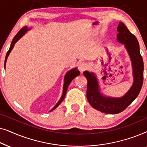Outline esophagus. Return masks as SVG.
I'll use <instances>...</instances> for the list:
<instances>
[{
	"label": "esophagus",
	"instance_id": "1",
	"mask_svg": "<svg viewBox=\"0 0 147 147\" xmlns=\"http://www.w3.org/2000/svg\"><path fill=\"white\" fill-rule=\"evenodd\" d=\"M88 67V65L86 64V63H81L79 65V66H78V69H79V70L81 72H83L84 70H86V69H87Z\"/></svg>",
	"mask_w": 147,
	"mask_h": 147
}]
</instances>
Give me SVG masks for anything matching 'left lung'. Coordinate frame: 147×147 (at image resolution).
I'll return each mask as SVG.
<instances>
[{
    "label": "left lung",
    "mask_w": 147,
    "mask_h": 147,
    "mask_svg": "<svg viewBox=\"0 0 147 147\" xmlns=\"http://www.w3.org/2000/svg\"><path fill=\"white\" fill-rule=\"evenodd\" d=\"M117 31V41L124 45L132 63L133 83L128 91L123 96L118 98L104 95L96 74L84 71L88 80L86 95L88 102L94 108L106 114H118L125 110L137 97L143 83L144 63L138 40L122 22L118 24Z\"/></svg>",
    "instance_id": "left-lung-1"
}]
</instances>
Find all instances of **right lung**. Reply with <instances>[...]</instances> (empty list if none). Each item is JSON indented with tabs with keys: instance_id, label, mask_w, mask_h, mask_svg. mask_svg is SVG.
Wrapping results in <instances>:
<instances>
[{
	"instance_id": "obj_1",
	"label": "right lung",
	"mask_w": 147,
	"mask_h": 147,
	"mask_svg": "<svg viewBox=\"0 0 147 147\" xmlns=\"http://www.w3.org/2000/svg\"><path fill=\"white\" fill-rule=\"evenodd\" d=\"M31 28H28L27 26H25V27L22 28V29L20 30L19 32H18V33L17 34V35L15 36V37L13 38V41H12L11 43V45H10V48H9V51H7V55H6V57H5V69L6 63H7V58H8V57H9V54L11 52L12 49H13L14 46H15V44L17 43V42L19 41V40L21 39V38L23 37L24 35H25V34L26 33V32H27L28 31H29V30H31ZM77 69H78L77 67H74V68H73V69H70L69 71H68L67 73L65 74V77H64V84H63V93H62L61 97L59 99V101H58L57 103L56 104V105L54 106V107L52 108L51 110H50V112L53 111V110H55V108H57V106L61 103V102L63 101L64 98H65L66 92H67V88H68V86H69V84L71 83V82L74 79V78H75L76 77H77V76H78L80 74V71H79V70H78Z\"/></svg>"
}]
</instances>
